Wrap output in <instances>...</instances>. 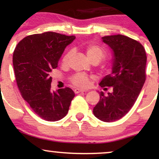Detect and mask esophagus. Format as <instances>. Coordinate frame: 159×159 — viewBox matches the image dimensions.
Listing matches in <instances>:
<instances>
[{
	"label": "esophagus",
	"mask_w": 159,
	"mask_h": 159,
	"mask_svg": "<svg viewBox=\"0 0 159 159\" xmlns=\"http://www.w3.org/2000/svg\"><path fill=\"white\" fill-rule=\"evenodd\" d=\"M81 92H87V90H81V89H79V88H76L75 90V93H81Z\"/></svg>",
	"instance_id": "1"
}]
</instances>
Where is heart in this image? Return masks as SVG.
<instances>
[{"mask_svg":"<svg viewBox=\"0 0 159 159\" xmlns=\"http://www.w3.org/2000/svg\"><path fill=\"white\" fill-rule=\"evenodd\" d=\"M72 51H69L65 56L63 58V63L66 64L68 62L70 58V57L72 54ZM86 54L89 59L92 61H98V62L101 61L105 57V52L104 51L102 48L96 45L90 44L88 45L86 47ZM72 84L75 85L76 87H87L90 84V78L87 75L83 73H77L75 74L73 77L71 79Z\"/></svg>","mask_w":159,"mask_h":159,"instance_id":"obj_1","label":"heart"}]
</instances>
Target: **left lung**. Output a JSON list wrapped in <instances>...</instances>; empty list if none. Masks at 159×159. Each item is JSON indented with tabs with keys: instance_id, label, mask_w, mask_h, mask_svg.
Masks as SVG:
<instances>
[{
	"instance_id": "1",
	"label": "left lung",
	"mask_w": 159,
	"mask_h": 159,
	"mask_svg": "<svg viewBox=\"0 0 159 159\" xmlns=\"http://www.w3.org/2000/svg\"><path fill=\"white\" fill-rule=\"evenodd\" d=\"M102 39L113 55L111 74L104 77L99 85L112 87L113 91L107 96L100 92L99 102L93 112L98 120L110 123L121 119L135 103L146 81L147 54L140 43L121 34Z\"/></svg>"
}]
</instances>
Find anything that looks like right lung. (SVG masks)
<instances>
[{
	"label": "right lung",
	"instance_id": "right-lung-1",
	"mask_svg": "<svg viewBox=\"0 0 159 159\" xmlns=\"http://www.w3.org/2000/svg\"><path fill=\"white\" fill-rule=\"evenodd\" d=\"M75 39V36L54 32L33 34L21 40L14 51L12 63L21 96L32 110L46 121L63 119L75 96L69 87L52 91L50 76L65 48Z\"/></svg>",
	"mask_w": 159,
	"mask_h": 159
}]
</instances>
